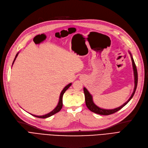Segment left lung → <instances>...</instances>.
<instances>
[{
    "label": "left lung",
    "mask_w": 148,
    "mask_h": 148,
    "mask_svg": "<svg viewBox=\"0 0 148 148\" xmlns=\"http://www.w3.org/2000/svg\"><path fill=\"white\" fill-rule=\"evenodd\" d=\"M130 55L131 56V59H132V66H133V70H134V82H135V87H134V90L132 92V95L130 97L129 99L127 102H125L123 105L121 106H120L118 108L112 109V110H107V109H103L99 107H97L96 105H95V103L93 102V101H92V97L91 95V94L89 92V91L86 90V88H84V95H85V103H86V106L88 107L89 110L92 112H94L95 113L99 114H102V115H109V114H113L114 113H115L119 110L120 109H121L123 107H124L127 103L130 101V99H132V97L134 96L135 92L136 89V86H137V84H138V73H137V69H136V65L135 64L134 60L133 59V57L131 55L130 52Z\"/></svg>",
    "instance_id": "1"
}]
</instances>
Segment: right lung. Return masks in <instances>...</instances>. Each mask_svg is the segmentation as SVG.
Here are the masks:
<instances>
[{
	"mask_svg": "<svg viewBox=\"0 0 148 148\" xmlns=\"http://www.w3.org/2000/svg\"><path fill=\"white\" fill-rule=\"evenodd\" d=\"M18 53H19V52L16 55V57H15V58H14V61H13V64L14 63V61H15V60H16V57H17V56H18ZM72 85V84L71 83H70V84H69L68 85H66V86L64 88H63V90H62V91L61 92V93H60V99H59V101H58V105H57V106L52 111V112H51L50 113H47V114H45V115H42V116H36V115H34V114H32V115H33L34 116H35V117H37V118H48V117H50V116H52L53 114H56V113H58V112H60V110H61V109H62V107H63V95H64V93L65 92V91H66L68 88H69V87Z\"/></svg>",
	"mask_w": 148,
	"mask_h": 148,
	"instance_id": "right-lung-1",
	"label": "right lung"
}]
</instances>
